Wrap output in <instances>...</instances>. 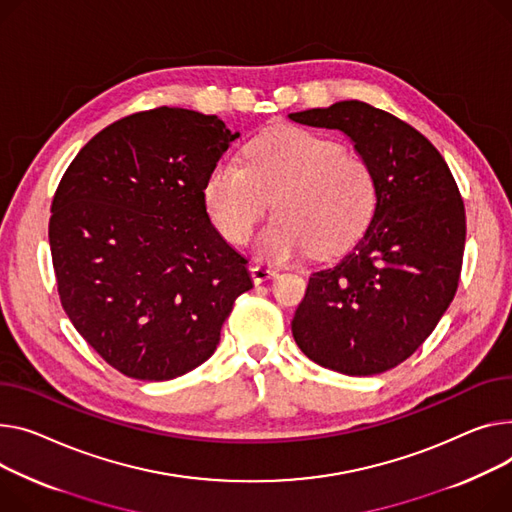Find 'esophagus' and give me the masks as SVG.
I'll return each instance as SVG.
<instances>
[{"mask_svg":"<svg viewBox=\"0 0 512 512\" xmlns=\"http://www.w3.org/2000/svg\"><path fill=\"white\" fill-rule=\"evenodd\" d=\"M249 271H251V278H253V282H255V284H263V282H267V280H271V278H276V276H278V271H276V269L265 267V265H251V267H249Z\"/></svg>","mask_w":512,"mask_h":512,"instance_id":"1","label":"esophagus"}]
</instances>
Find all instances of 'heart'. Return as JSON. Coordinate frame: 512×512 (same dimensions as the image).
<instances>
[{
	"instance_id": "1",
	"label": "heart",
	"mask_w": 512,
	"mask_h": 512,
	"mask_svg": "<svg viewBox=\"0 0 512 512\" xmlns=\"http://www.w3.org/2000/svg\"><path fill=\"white\" fill-rule=\"evenodd\" d=\"M274 197L276 216L257 236L263 257L344 249L368 222L377 189L368 162L323 133L284 125L253 140L245 166L222 160L203 185L206 210L226 241L243 245Z\"/></svg>"
}]
</instances>
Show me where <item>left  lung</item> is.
I'll use <instances>...</instances> for the list:
<instances>
[{
  "mask_svg": "<svg viewBox=\"0 0 512 512\" xmlns=\"http://www.w3.org/2000/svg\"><path fill=\"white\" fill-rule=\"evenodd\" d=\"M288 117L344 131L377 189L360 241L311 276L292 335L313 362L352 377L395 368L424 344L457 292L465 249L459 187L418 129L366 102Z\"/></svg>",
  "mask_w": 512,
  "mask_h": 512,
  "instance_id": "8db88e82",
  "label": "left lung"
}]
</instances>
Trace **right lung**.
Wrapping results in <instances>:
<instances>
[{"label":"right lung","mask_w":512,"mask_h":512,"mask_svg":"<svg viewBox=\"0 0 512 512\" xmlns=\"http://www.w3.org/2000/svg\"><path fill=\"white\" fill-rule=\"evenodd\" d=\"M238 135L216 115L133 113L96 133L59 181L49 245L61 306L125 377L168 381L206 362L253 288L203 201Z\"/></svg>","instance_id":"1"}]
</instances>
